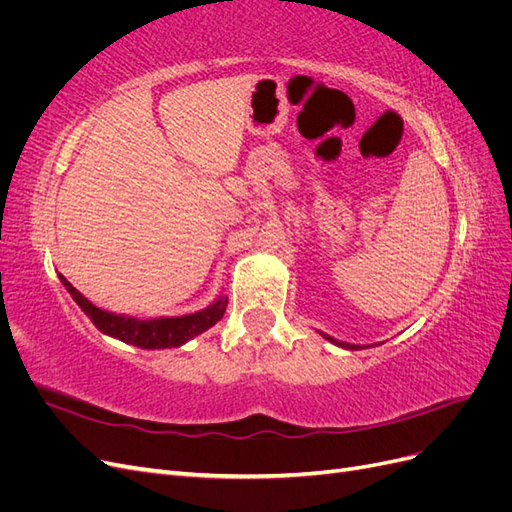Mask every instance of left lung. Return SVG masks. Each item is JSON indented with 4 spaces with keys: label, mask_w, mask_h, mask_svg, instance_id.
I'll use <instances>...</instances> for the list:
<instances>
[{
    "label": "left lung",
    "mask_w": 512,
    "mask_h": 512,
    "mask_svg": "<svg viewBox=\"0 0 512 512\" xmlns=\"http://www.w3.org/2000/svg\"><path fill=\"white\" fill-rule=\"evenodd\" d=\"M324 337H327V339H329V342H333V344H337V346H342V348H350V350H354V346H350V344H342V342H335V339H333V337H329V335H324Z\"/></svg>",
    "instance_id": "obj_1"
}]
</instances>
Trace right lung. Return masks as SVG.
Instances as JSON below:
<instances>
[{
	"label": "right lung",
	"mask_w": 512,
	"mask_h": 512,
	"mask_svg": "<svg viewBox=\"0 0 512 512\" xmlns=\"http://www.w3.org/2000/svg\"><path fill=\"white\" fill-rule=\"evenodd\" d=\"M61 282L72 294V299L79 303V307L89 316V320L96 324V327L121 339V342L138 346V348H149V350H160V348H175L188 342V339L200 335L213 327L224 312H226V299L215 301L211 307L203 309V312H196L190 316H177V318H153V320H136L128 316H115L111 312H104V309L91 305L83 294L76 290L64 275H59Z\"/></svg>",
	"instance_id": "obj_1"
}]
</instances>
